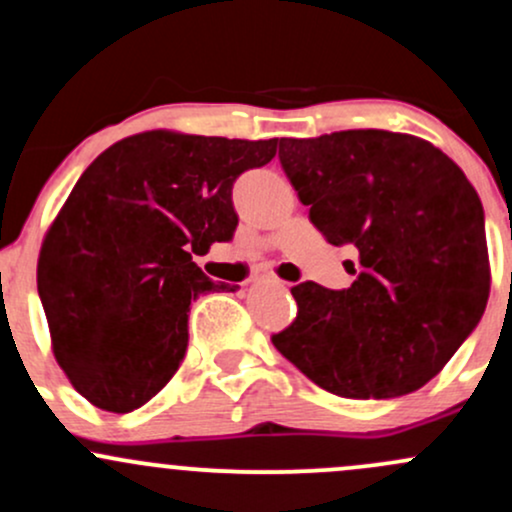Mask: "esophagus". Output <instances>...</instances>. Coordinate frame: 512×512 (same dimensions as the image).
Listing matches in <instances>:
<instances>
[{
  "label": "esophagus",
  "mask_w": 512,
  "mask_h": 512,
  "mask_svg": "<svg viewBox=\"0 0 512 512\" xmlns=\"http://www.w3.org/2000/svg\"><path fill=\"white\" fill-rule=\"evenodd\" d=\"M263 280H273V276H263Z\"/></svg>",
  "instance_id": "34e87169"
}]
</instances>
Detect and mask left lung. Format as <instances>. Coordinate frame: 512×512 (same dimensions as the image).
Here are the masks:
<instances>
[{"mask_svg":"<svg viewBox=\"0 0 512 512\" xmlns=\"http://www.w3.org/2000/svg\"><path fill=\"white\" fill-rule=\"evenodd\" d=\"M280 166L310 222L359 251L346 290L290 288L298 315L271 342L342 398H395L432 381L474 332L491 293L478 192L412 134L351 129L280 139Z\"/></svg>","mask_w":512,"mask_h":512,"instance_id":"left-lung-1","label":"left lung"}]
</instances>
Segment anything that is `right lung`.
Returning <instances> with one entry per match:
<instances>
[{
  "label": "right lung",
  "instance_id": "obj_1",
  "mask_svg": "<svg viewBox=\"0 0 512 512\" xmlns=\"http://www.w3.org/2000/svg\"><path fill=\"white\" fill-rule=\"evenodd\" d=\"M278 139L153 129L102 151L43 236L36 283L53 356L95 408L131 412L178 371L190 302L214 283L192 261L232 239V185Z\"/></svg>",
  "mask_w": 512,
  "mask_h": 512
}]
</instances>
